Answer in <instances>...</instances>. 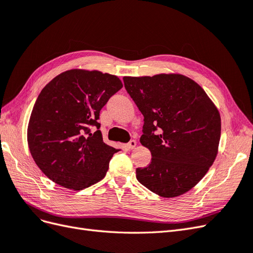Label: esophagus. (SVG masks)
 <instances>
[{
    "instance_id": "34e87169",
    "label": "esophagus",
    "mask_w": 253,
    "mask_h": 253,
    "mask_svg": "<svg viewBox=\"0 0 253 253\" xmlns=\"http://www.w3.org/2000/svg\"><path fill=\"white\" fill-rule=\"evenodd\" d=\"M136 145H137L136 140L132 139V140H129V141L126 144V148L127 150H133V149L136 147Z\"/></svg>"
}]
</instances>
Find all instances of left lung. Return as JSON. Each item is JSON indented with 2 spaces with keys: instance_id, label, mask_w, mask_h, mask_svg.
Wrapping results in <instances>:
<instances>
[{
  "instance_id": "obj_1",
  "label": "left lung",
  "mask_w": 253,
  "mask_h": 253,
  "mask_svg": "<svg viewBox=\"0 0 253 253\" xmlns=\"http://www.w3.org/2000/svg\"><path fill=\"white\" fill-rule=\"evenodd\" d=\"M125 87L143 115L140 142L152 154L136 178L152 192L176 197L192 189L212 166L220 138L215 105L182 75L125 77Z\"/></svg>"
}]
</instances>
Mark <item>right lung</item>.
Returning a JSON list of instances; mask_svg holds the SVG:
<instances>
[{"label":"right lung","instance_id":"right-lung-1","mask_svg":"<svg viewBox=\"0 0 253 253\" xmlns=\"http://www.w3.org/2000/svg\"><path fill=\"white\" fill-rule=\"evenodd\" d=\"M121 87L116 76L71 70L41 90L30 115L27 141L35 163L50 180L82 190L104 177L118 150L103 142L98 120ZM90 127L97 131L91 133Z\"/></svg>","mask_w":253,"mask_h":253}]
</instances>
